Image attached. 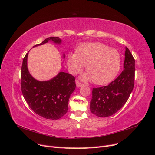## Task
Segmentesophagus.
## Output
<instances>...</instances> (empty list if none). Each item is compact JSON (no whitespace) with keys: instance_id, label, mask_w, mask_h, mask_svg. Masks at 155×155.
<instances>
[{"instance_id":"1","label":"esophagus","mask_w":155,"mask_h":155,"mask_svg":"<svg viewBox=\"0 0 155 155\" xmlns=\"http://www.w3.org/2000/svg\"><path fill=\"white\" fill-rule=\"evenodd\" d=\"M76 85H77L78 87H82L83 85V84L81 83V82H79L78 80H77L76 81Z\"/></svg>"}]
</instances>
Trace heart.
I'll return each mask as SVG.
<instances>
[{"instance_id":"1","label":"heart","mask_w":155,"mask_h":155,"mask_svg":"<svg viewBox=\"0 0 155 155\" xmlns=\"http://www.w3.org/2000/svg\"><path fill=\"white\" fill-rule=\"evenodd\" d=\"M68 64L74 73L86 66L83 79H92L97 85H105L110 82L118 73L121 58L118 51L101 43H91L81 45L77 54H70Z\"/></svg>"}]
</instances>
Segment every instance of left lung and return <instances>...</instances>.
Masks as SVG:
<instances>
[{
  "mask_svg": "<svg viewBox=\"0 0 155 155\" xmlns=\"http://www.w3.org/2000/svg\"><path fill=\"white\" fill-rule=\"evenodd\" d=\"M124 69L107 86L93 88L90 110L99 117L115 114L125 105L134 85L135 60L128 48L125 53Z\"/></svg>",
  "mask_w": 155,
  "mask_h": 155,
  "instance_id": "8db88e82",
  "label": "left lung"
}]
</instances>
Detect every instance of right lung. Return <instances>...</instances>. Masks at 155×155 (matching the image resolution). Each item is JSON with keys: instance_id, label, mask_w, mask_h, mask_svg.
<instances>
[{"instance_id": "1", "label": "right lung", "mask_w": 155, "mask_h": 155, "mask_svg": "<svg viewBox=\"0 0 155 155\" xmlns=\"http://www.w3.org/2000/svg\"><path fill=\"white\" fill-rule=\"evenodd\" d=\"M49 41L60 43L58 37L45 39L43 45ZM28 53L23 59L21 67V86L22 95L31 109L37 114L49 120H58L68 111V100L76 88V82L72 75L59 72L57 76L47 81H37L30 74L27 68Z\"/></svg>"}]
</instances>
